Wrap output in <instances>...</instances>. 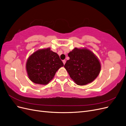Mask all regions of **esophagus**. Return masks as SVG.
<instances>
[{"label": "esophagus", "instance_id": "1", "mask_svg": "<svg viewBox=\"0 0 126 126\" xmlns=\"http://www.w3.org/2000/svg\"><path fill=\"white\" fill-rule=\"evenodd\" d=\"M63 64H65V63H66V61L64 60H63Z\"/></svg>", "mask_w": 126, "mask_h": 126}]
</instances>
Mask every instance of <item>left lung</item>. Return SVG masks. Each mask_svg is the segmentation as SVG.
<instances>
[{"label": "left lung", "mask_w": 126, "mask_h": 126, "mask_svg": "<svg viewBox=\"0 0 126 126\" xmlns=\"http://www.w3.org/2000/svg\"><path fill=\"white\" fill-rule=\"evenodd\" d=\"M70 59L64 67L70 78L79 85L91 83L101 71V63L97 56L87 48L75 47L68 53Z\"/></svg>", "instance_id": "left-lung-1"}]
</instances>
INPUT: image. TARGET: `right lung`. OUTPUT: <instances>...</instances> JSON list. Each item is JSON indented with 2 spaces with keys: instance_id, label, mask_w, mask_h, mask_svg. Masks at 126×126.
I'll list each match as a JSON object with an SVG mask.
<instances>
[{
  "instance_id": "right-lung-1",
  "label": "right lung",
  "mask_w": 126,
  "mask_h": 126,
  "mask_svg": "<svg viewBox=\"0 0 126 126\" xmlns=\"http://www.w3.org/2000/svg\"><path fill=\"white\" fill-rule=\"evenodd\" d=\"M63 66L59 55L48 47L39 49L32 54L26 61V69L31 81L46 85L54 77L56 71Z\"/></svg>"
}]
</instances>
